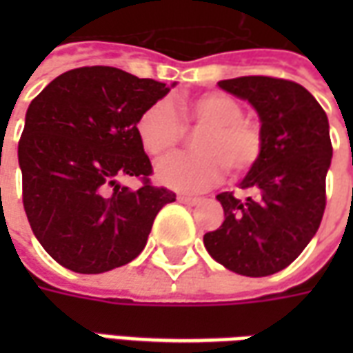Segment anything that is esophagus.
<instances>
[{"label": "esophagus", "instance_id": "34e87169", "mask_svg": "<svg viewBox=\"0 0 353 353\" xmlns=\"http://www.w3.org/2000/svg\"><path fill=\"white\" fill-rule=\"evenodd\" d=\"M177 199H179V202H183V204H189V206H194V204H199V202H200L199 196H187V194H179Z\"/></svg>", "mask_w": 353, "mask_h": 353}]
</instances>
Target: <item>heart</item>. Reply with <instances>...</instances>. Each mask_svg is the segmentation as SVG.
Wrapping results in <instances>:
<instances>
[{
  "instance_id": "1",
  "label": "heart",
  "mask_w": 353,
  "mask_h": 353,
  "mask_svg": "<svg viewBox=\"0 0 353 353\" xmlns=\"http://www.w3.org/2000/svg\"><path fill=\"white\" fill-rule=\"evenodd\" d=\"M187 130L200 132L194 138L199 153L181 154L157 170L159 181L179 191L206 189L223 176L250 174L263 157V130L232 96L202 92L176 105L157 100L139 113L136 134L143 151L153 161H164L176 153L187 138Z\"/></svg>"
}]
</instances>
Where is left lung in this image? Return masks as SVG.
<instances>
[{"instance_id": "left-lung-1", "label": "left lung", "mask_w": 353, "mask_h": 353, "mask_svg": "<svg viewBox=\"0 0 353 353\" xmlns=\"http://www.w3.org/2000/svg\"><path fill=\"white\" fill-rule=\"evenodd\" d=\"M257 109L263 157L240 187L236 199L221 192L219 229L204 234L208 253L242 276H270L303 253L325 212V176L333 145L323 108L295 81L248 75L217 83Z\"/></svg>"}]
</instances>
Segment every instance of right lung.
Segmentation results:
<instances>
[{"instance_id": "add662e5", "label": "right lung", "mask_w": 353, "mask_h": 353, "mask_svg": "<svg viewBox=\"0 0 353 353\" xmlns=\"http://www.w3.org/2000/svg\"><path fill=\"white\" fill-rule=\"evenodd\" d=\"M111 65L58 75L35 96L19 141L22 202L35 238L52 259L101 274L136 259L153 221L176 192L154 187L139 143V113L170 92ZM138 176V192L116 179Z\"/></svg>"}]
</instances>
